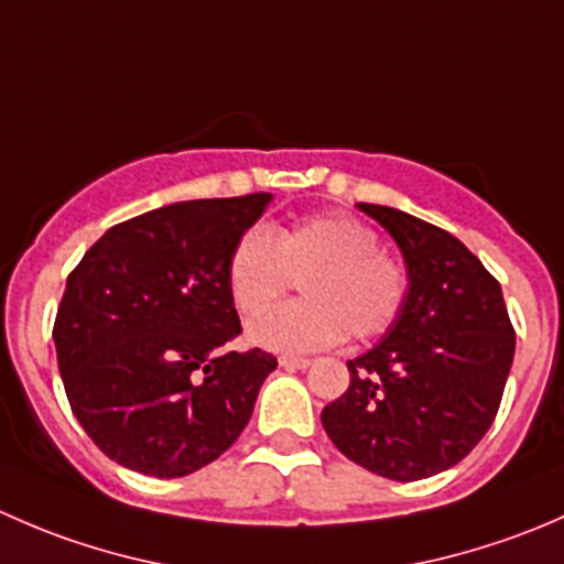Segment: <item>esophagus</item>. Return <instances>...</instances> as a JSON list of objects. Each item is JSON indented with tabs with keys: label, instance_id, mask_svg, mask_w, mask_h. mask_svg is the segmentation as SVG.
I'll return each instance as SVG.
<instances>
[{
	"label": "esophagus",
	"instance_id": "obj_1",
	"mask_svg": "<svg viewBox=\"0 0 564 564\" xmlns=\"http://www.w3.org/2000/svg\"><path fill=\"white\" fill-rule=\"evenodd\" d=\"M283 368H308L311 360L308 357H294V355H283L281 357Z\"/></svg>",
	"mask_w": 564,
	"mask_h": 564
}]
</instances>
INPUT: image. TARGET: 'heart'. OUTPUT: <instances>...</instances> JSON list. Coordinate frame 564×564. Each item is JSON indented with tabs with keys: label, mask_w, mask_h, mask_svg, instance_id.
Returning a JSON list of instances; mask_svg holds the SVG:
<instances>
[{
	"label": "heart",
	"mask_w": 564,
	"mask_h": 564,
	"mask_svg": "<svg viewBox=\"0 0 564 564\" xmlns=\"http://www.w3.org/2000/svg\"><path fill=\"white\" fill-rule=\"evenodd\" d=\"M300 278L305 300L281 305L250 327L256 344L275 351H316L344 335L371 340L388 333L409 297L401 259L379 248L360 218L314 215L270 235L250 229L226 264L235 308L246 318L270 311Z\"/></svg>",
	"instance_id": "b5f03b06"
}]
</instances>
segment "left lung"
I'll return each mask as SVG.
<instances>
[{
	"instance_id": "left-lung-1",
	"label": "left lung",
	"mask_w": 564,
	"mask_h": 564,
	"mask_svg": "<svg viewBox=\"0 0 564 564\" xmlns=\"http://www.w3.org/2000/svg\"><path fill=\"white\" fill-rule=\"evenodd\" d=\"M360 209L401 248L409 297L388 335L346 362L349 388L322 409V425L373 475L423 480L469 456L491 429L516 329L499 281L464 242L401 209Z\"/></svg>"
}]
</instances>
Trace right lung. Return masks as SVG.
<instances>
[{
    "instance_id": "right-lung-1",
    "label": "right lung",
    "mask_w": 564,
    "mask_h": 564,
    "mask_svg": "<svg viewBox=\"0 0 564 564\" xmlns=\"http://www.w3.org/2000/svg\"><path fill=\"white\" fill-rule=\"evenodd\" d=\"M270 198H198L122 220L67 275L54 322L62 384L117 464L185 477L248 425L278 360L229 349L242 327L226 264Z\"/></svg>"
}]
</instances>
